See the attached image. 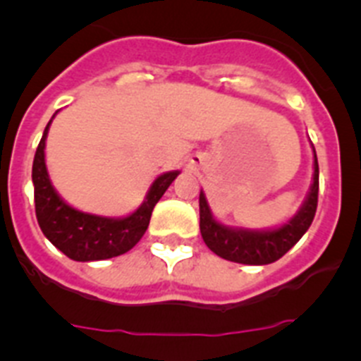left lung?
<instances>
[{"instance_id": "obj_1", "label": "left lung", "mask_w": 361, "mask_h": 361, "mask_svg": "<svg viewBox=\"0 0 361 361\" xmlns=\"http://www.w3.org/2000/svg\"><path fill=\"white\" fill-rule=\"evenodd\" d=\"M314 153V175L309 195L302 208L288 224L267 231H253V229L229 228L220 224L213 219L212 209L208 206L206 195L200 191L199 208H200V235L209 250L220 258L231 260V262L247 264V266H266L276 262L279 258L291 250L293 245L304 237L311 226L318 206V161Z\"/></svg>"}]
</instances>
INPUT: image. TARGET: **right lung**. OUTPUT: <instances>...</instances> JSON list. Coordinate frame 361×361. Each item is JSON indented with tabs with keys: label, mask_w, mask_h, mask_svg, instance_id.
I'll return each instance as SVG.
<instances>
[{
	"label": "right lung",
	"mask_w": 361,
	"mask_h": 361,
	"mask_svg": "<svg viewBox=\"0 0 361 361\" xmlns=\"http://www.w3.org/2000/svg\"><path fill=\"white\" fill-rule=\"evenodd\" d=\"M50 123L44 128L36 155H34V164H32L36 216L43 235L61 253L78 262L106 260V258L119 257L130 251L148 229L155 204L170 188L178 171H168L155 178L145 202L132 215L124 219H108V216L82 213L68 206L57 195V191L50 183L47 164H44V141H47Z\"/></svg>",
	"instance_id": "1"
}]
</instances>
